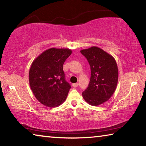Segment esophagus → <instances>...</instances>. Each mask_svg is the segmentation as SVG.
Here are the masks:
<instances>
[{"instance_id": "esophagus-1", "label": "esophagus", "mask_w": 146, "mask_h": 146, "mask_svg": "<svg viewBox=\"0 0 146 146\" xmlns=\"http://www.w3.org/2000/svg\"><path fill=\"white\" fill-rule=\"evenodd\" d=\"M72 86H73V87H74V88H76V87H78V83H75V84H73Z\"/></svg>"}]
</instances>
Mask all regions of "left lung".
Listing matches in <instances>:
<instances>
[{"mask_svg":"<svg viewBox=\"0 0 146 146\" xmlns=\"http://www.w3.org/2000/svg\"><path fill=\"white\" fill-rule=\"evenodd\" d=\"M80 53L90 64L91 78L82 97L89 104L98 106L108 101L117 88L118 71L115 58L103 49L93 46Z\"/></svg>","mask_w":146,"mask_h":146,"instance_id":"obj_1","label":"left lung"}]
</instances>
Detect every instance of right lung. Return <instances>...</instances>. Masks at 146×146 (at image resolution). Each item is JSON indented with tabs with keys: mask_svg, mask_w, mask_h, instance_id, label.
Returning <instances> with one entry per match:
<instances>
[{
	"mask_svg": "<svg viewBox=\"0 0 146 146\" xmlns=\"http://www.w3.org/2000/svg\"><path fill=\"white\" fill-rule=\"evenodd\" d=\"M71 53L68 48H53L33 60L29 72V86L42 104L55 108L66 100L71 86L65 79L63 64Z\"/></svg>",
	"mask_w": 146,
	"mask_h": 146,
	"instance_id": "right-lung-1",
	"label": "right lung"
}]
</instances>
